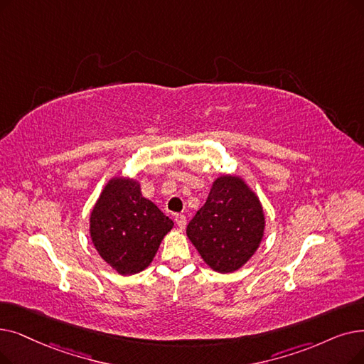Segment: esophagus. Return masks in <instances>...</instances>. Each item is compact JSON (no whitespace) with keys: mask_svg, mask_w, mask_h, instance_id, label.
Listing matches in <instances>:
<instances>
[{"mask_svg":"<svg viewBox=\"0 0 364 364\" xmlns=\"http://www.w3.org/2000/svg\"><path fill=\"white\" fill-rule=\"evenodd\" d=\"M176 223H177V226H178L180 229H184L186 225H187L186 215H184V214H177V215H176Z\"/></svg>","mask_w":364,"mask_h":364,"instance_id":"obj_1","label":"esophagus"}]
</instances>
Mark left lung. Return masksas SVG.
<instances>
[{"label": "left lung", "instance_id": "8db88e82", "mask_svg": "<svg viewBox=\"0 0 364 364\" xmlns=\"http://www.w3.org/2000/svg\"><path fill=\"white\" fill-rule=\"evenodd\" d=\"M263 229L257 196L241 178L225 176L214 181L207 202L187 225V236L205 263L228 274L255 255Z\"/></svg>", "mask_w": 364, "mask_h": 364}]
</instances>
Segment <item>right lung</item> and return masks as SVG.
<instances>
[{
  "label": "right lung",
  "mask_w": 364,
  "mask_h": 364,
  "mask_svg": "<svg viewBox=\"0 0 364 364\" xmlns=\"http://www.w3.org/2000/svg\"><path fill=\"white\" fill-rule=\"evenodd\" d=\"M172 226V220L129 178L109 181L90 214L95 248L122 275L146 269Z\"/></svg>",
  "instance_id": "1"
}]
</instances>
